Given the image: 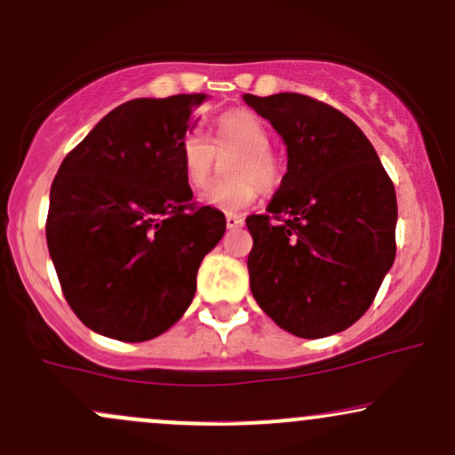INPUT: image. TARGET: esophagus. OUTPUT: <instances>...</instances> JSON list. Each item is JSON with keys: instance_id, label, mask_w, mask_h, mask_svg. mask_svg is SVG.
Returning <instances> with one entry per match:
<instances>
[{"instance_id": "esophagus-1", "label": "esophagus", "mask_w": 455, "mask_h": 455, "mask_svg": "<svg viewBox=\"0 0 455 455\" xmlns=\"http://www.w3.org/2000/svg\"><path fill=\"white\" fill-rule=\"evenodd\" d=\"M226 223H228L229 229H236V228H243L244 219L240 215H232V212H229V215L226 217Z\"/></svg>"}]
</instances>
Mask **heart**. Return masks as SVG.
<instances>
[{
	"mask_svg": "<svg viewBox=\"0 0 455 455\" xmlns=\"http://www.w3.org/2000/svg\"><path fill=\"white\" fill-rule=\"evenodd\" d=\"M215 147L200 132H187L179 144L183 174L194 189H202L212 176L217 151H236L228 159L226 172L232 179L212 183L202 191L204 204L223 212L249 208L259 194L276 189L283 179V165L270 148V132L258 115L249 110H229L215 123Z\"/></svg>",
	"mask_w": 455,
	"mask_h": 455,
	"instance_id": "1",
	"label": "heart"
}]
</instances>
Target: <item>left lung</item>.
Returning a JSON list of instances; mask_svg holds the SVG:
<instances>
[{"label":"left lung","instance_id":"1","mask_svg":"<svg viewBox=\"0 0 455 455\" xmlns=\"http://www.w3.org/2000/svg\"><path fill=\"white\" fill-rule=\"evenodd\" d=\"M244 101L287 147L266 215H249L251 291L300 339L343 332L368 311L396 258L394 183L349 116L302 93Z\"/></svg>","mask_w":455,"mask_h":455}]
</instances>
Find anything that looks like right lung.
I'll return each instance as SVG.
<instances>
[{"instance_id":"1","label":"right lung","mask_w":455,"mask_h":455,"mask_svg":"<svg viewBox=\"0 0 455 455\" xmlns=\"http://www.w3.org/2000/svg\"><path fill=\"white\" fill-rule=\"evenodd\" d=\"M204 93L116 106L66 155L51 185L46 244L87 328L142 343L180 319L226 215L197 206L179 159Z\"/></svg>"}]
</instances>
